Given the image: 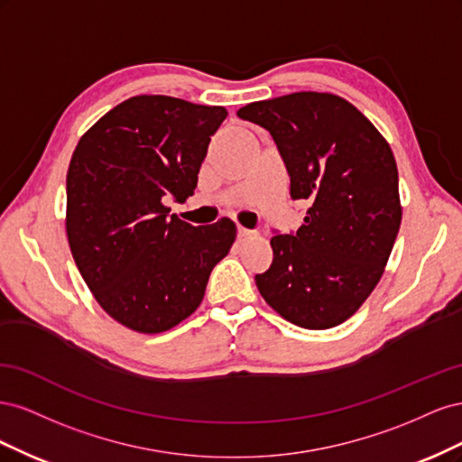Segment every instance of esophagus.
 Listing matches in <instances>:
<instances>
[{
  "instance_id": "1",
  "label": "esophagus",
  "mask_w": 462,
  "mask_h": 462,
  "mask_svg": "<svg viewBox=\"0 0 462 462\" xmlns=\"http://www.w3.org/2000/svg\"><path fill=\"white\" fill-rule=\"evenodd\" d=\"M236 235H239V239H241V241H246V239H254V236H256V231H250V229L239 227V229H236Z\"/></svg>"
}]
</instances>
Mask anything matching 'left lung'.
Listing matches in <instances>:
<instances>
[{
	"mask_svg": "<svg viewBox=\"0 0 462 462\" xmlns=\"http://www.w3.org/2000/svg\"><path fill=\"white\" fill-rule=\"evenodd\" d=\"M270 131L306 200L302 226L272 236L270 270L258 273L263 300L291 324H343L380 282L401 226L399 173L385 138L343 97L295 92L236 111Z\"/></svg>",
	"mask_w": 462,
	"mask_h": 462,
	"instance_id": "obj_1",
	"label": "left lung"
}]
</instances>
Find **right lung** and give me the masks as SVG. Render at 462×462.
<instances>
[{"mask_svg": "<svg viewBox=\"0 0 462 462\" xmlns=\"http://www.w3.org/2000/svg\"><path fill=\"white\" fill-rule=\"evenodd\" d=\"M226 107L134 96L80 138L67 171V239L94 299L125 328L162 333L199 309L227 256V217L194 227L170 216L185 202Z\"/></svg>", "mask_w": 462, "mask_h": 462, "instance_id": "add662e5", "label": "right lung"}]
</instances>
